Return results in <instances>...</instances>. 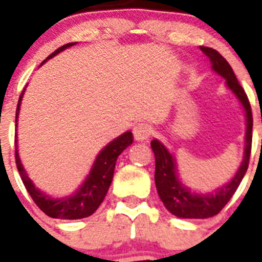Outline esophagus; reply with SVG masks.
I'll return each mask as SVG.
<instances>
[{"label": "esophagus", "mask_w": 262, "mask_h": 262, "mask_svg": "<svg viewBox=\"0 0 262 262\" xmlns=\"http://www.w3.org/2000/svg\"><path fill=\"white\" fill-rule=\"evenodd\" d=\"M151 136V127L147 123H139L133 129V137L136 141H147Z\"/></svg>", "instance_id": "34e87169"}]
</instances>
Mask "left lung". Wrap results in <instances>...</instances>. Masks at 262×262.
I'll list each match as a JSON object with an SVG mask.
<instances>
[{"label":"left lung","mask_w":262,"mask_h":262,"mask_svg":"<svg viewBox=\"0 0 262 262\" xmlns=\"http://www.w3.org/2000/svg\"><path fill=\"white\" fill-rule=\"evenodd\" d=\"M201 50L211 61L212 71L216 75L224 79V84L238 99L244 108L246 132H245V149L244 158L239 167L230 181L222 186L216 187L211 191H197L183 183L179 177L177 160L167 147L158 139L151 141V148L155 154V183L156 190L159 193L160 200L163 201L167 211L181 219H207L217 215L226 204L230 201L232 194L239 186L241 181L246 174L252 149V129L253 117L250 103L241 87L235 73L230 67V63L222 57L216 50L211 47H201Z\"/></svg>","instance_id":"obj_1"}]
</instances>
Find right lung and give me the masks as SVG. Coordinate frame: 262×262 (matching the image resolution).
Returning a JSON list of instances; mask_svg holds the SVG:
<instances>
[{"mask_svg": "<svg viewBox=\"0 0 262 262\" xmlns=\"http://www.w3.org/2000/svg\"><path fill=\"white\" fill-rule=\"evenodd\" d=\"M75 45H77V42L68 43L65 46L59 47L58 50H55L50 57H47L40 63V67L46 61L59 54L61 51L67 50V49L75 46ZM26 88L20 95V99H18L17 103L16 127H17L18 113H20V106H21V100L23 96H24V92H26ZM132 143H133V135H132L130 130L125 132L121 136H118L117 139L110 141L96 155L90 172L81 182L79 189L73 191L72 194L63 195V197H53V195L47 194L46 191L40 190L38 186H35L32 179L27 174L26 168L21 163V159H20V155H18L17 133H16V164H17V170L20 172V177H21V181L24 183V186H26L27 191L30 193L35 204L47 216L54 217V219L65 220L84 219V217H88V216L92 215L98 209L99 205L103 203V200H104L107 191H108V187L113 182L117 159Z\"/></svg>", "mask_w": 262, "mask_h": 262, "instance_id": "obj_1", "label": "right lung"}]
</instances>
